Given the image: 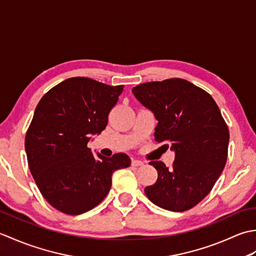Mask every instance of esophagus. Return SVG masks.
Returning <instances> with one entry per match:
<instances>
[{
  "label": "esophagus",
  "mask_w": 256,
  "mask_h": 256,
  "mask_svg": "<svg viewBox=\"0 0 256 256\" xmlns=\"http://www.w3.org/2000/svg\"><path fill=\"white\" fill-rule=\"evenodd\" d=\"M144 165V162L142 160H132V166H135V167H138V166H142Z\"/></svg>",
  "instance_id": "obj_1"
}]
</instances>
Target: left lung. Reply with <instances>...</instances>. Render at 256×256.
I'll list each match as a JSON object with an SVG mask.
<instances>
[{
	"instance_id": "1",
	"label": "left lung",
	"mask_w": 256,
	"mask_h": 256,
	"mask_svg": "<svg viewBox=\"0 0 256 256\" xmlns=\"http://www.w3.org/2000/svg\"><path fill=\"white\" fill-rule=\"evenodd\" d=\"M135 98L158 121L155 140L175 152L172 167L150 162L158 178L145 188L148 198L162 209H192L208 194L226 166L229 128L212 96L180 78L134 86Z\"/></svg>"
}]
</instances>
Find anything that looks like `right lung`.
<instances>
[{
  "mask_svg": "<svg viewBox=\"0 0 256 256\" xmlns=\"http://www.w3.org/2000/svg\"><path fill=\"white\" fill-rule=\"evenodd\" d=\"M123 88L74 77L38 102L25 136L27 162L42 197L64 214L94 209L110 192L112 174L131 165L126 154L96 157L86 146L106 128Z\"/></svg>",
  "mask_w": 256,
  "mask_h": 256,
  "instance_id": "obj_1",
  "label": "right lung"
}]
</instances>
